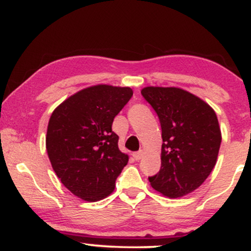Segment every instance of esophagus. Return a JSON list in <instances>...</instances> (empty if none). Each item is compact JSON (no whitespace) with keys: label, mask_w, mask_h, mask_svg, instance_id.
I'll return each mask as SVG.
<instances>
[{"label":"esophagus","mask_w":251,"mask_h":251,"mask_svg":"<svg viewBox=\"0 0 251 251\" xmlns=\"http://www.w3.org/2000/svg\"><path fill=\"white\" fill-rule=\"evenodd\" d=\"M143 155H144V151L143 150H140V151H138V152H134L133 153V158L135 160H140L143 158Z\"/></svg>","instance_id":"1"}]
</instances>
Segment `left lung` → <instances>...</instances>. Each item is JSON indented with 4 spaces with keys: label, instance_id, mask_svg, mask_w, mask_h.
I'll use <instances>...</instances> for the list:
<instances>
[{
    "label": "left lung",
    "instance_id": "1",
    "mask_svg": "<svg viewBox=\"0 0 251 251\" xmlns=\"http://www.w3.org/2000/svg\"><path fill=\"white\" fill-rule=\"evenodd\" d=\"M162 126V166L149 180L170 198L191 194L205 181L217 162L222 133L214 108L179 87L142 89Z\"/></svg>",
    "mask_w": 251,
    "mask_h": 251
}]
</instances>
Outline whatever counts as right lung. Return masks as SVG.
<instances>
[{
	"label": "right lung",
	"mask_w": 251,
	"mask_h": 251,
	"mask_svg": "<svg viewBox=\"0 0 251 251\" xmlns=\"http://www.w3.org/2000/svg\"><path fill=\"white\" fill-rule=\"evenodd\" d=\"M133 96L129 87L96 85L83 88L51 113L46 149L51 168L76 197L98 201L114 191L128 162L112 131L114 117Z\"/></svg>",
	"instance_id": "right-lung-1"
}]
</instances>
